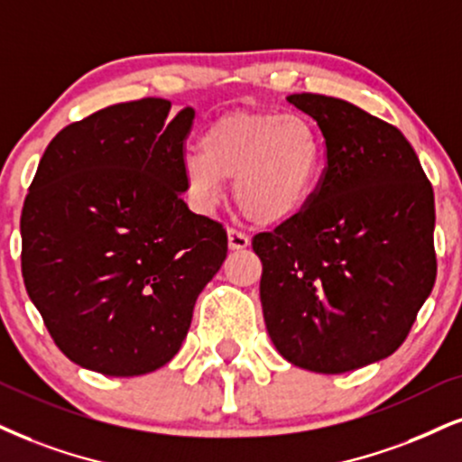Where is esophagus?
Segmentation results:
<instances>
[{"instance_id":"obj_1","label":"esophagus","mask_w":462,"mask_h":462,"mask_svg":"<svg viewBox=\"0 0 462 462\" xmlns=\"http://www.w3.org/2000/svg\"><path fill=\"white\" fill-rule=\"evenodd\" d=\"M226 237H229V248L231 250H244L246 246H250L248 236H244V233L236 231V229L226 231Z\"/></svg>"}]
</instances>
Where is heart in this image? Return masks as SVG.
I'll list each match as a JSON object with an SVG mask.
<instances>
[{"label": "heart", "mask_w": 462, "mask_h": 462, "mask_svg": "<svg viewBox=\"0 0 462 462\" xmlns=\"http://www.w3.org/2000/svg\"><path fill=\"white\" fill-rule=\"evenodd\" d=\"M326 164V145L310 119L295 113L231 111L201 134V152L188 150L184 180L201 205H212L233 180L244 218L278 226L309 203Z\"/></svg>", "instance_id": "heart-1"}]
</instances>
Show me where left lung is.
<instances>
[{
  "label": "left lung",
  "instance_id": "left-lung-1",
  "mask_svg": "<svg viewBox=\"0 0 462 462\" xmlns=\"http://www.w3.org/2000/svg\"><path fill=\"white\" fill-rule=\"evenodd\" d=\"M287 100L317 122L328 167L295 218L253 240L265 328L295 366L349 373L392 356L432 291L435 197L392 124L332 96Z\"/></svg>",
  "mask_w": 462,
  "mask_h": 462
}]
</instances>
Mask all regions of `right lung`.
<instances>
[{
  "label": "right lung",
  "instance_id": "1",
  "mask_svg": "<svg viewBox=\"0 0 462 462\" xmlns=\"http://www.w3.org/2000/svg\"><path fill=\"white\" fill-rule=\"evenodd\" d=\"M143 98L55 134L21 214L25 289L61 353L136 377L173 360L199 293L226 257L218 222L188 209L195 111Z\"/></svg>",
  "mask_w": 462,
  "mask_h": 462
}]
</instances>
